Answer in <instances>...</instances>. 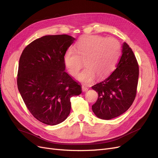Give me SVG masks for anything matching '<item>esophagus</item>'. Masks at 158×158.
Wrapping results in <instances>:
<instances>
[{
    "label": "esophagus",
    "mask_w": 158,
    "mask_h": 158,
    "mask_svg": "<svg viewBox=\"0 0 158 158\" xmlns=\"http://www.w3.org/2000/svg\"><path fill=\"white\" fill-rule=\"evenodd\" d=\"M81 89H82V91H87V90L89 89L88 87L87 86H85V85H82L81 86Z\"/></svg>",
    "instance_id": "esophagus-1"
}]
</instances>
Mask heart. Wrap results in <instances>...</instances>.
I'll return each instance as SVG.
<instances>
[{"instance_id":"1","label":"heart","mask_w":158,"mask_h":158,"mask_svg":"<svg viewBox=\"0 0 158 158\" xmlns=\"http://www.w3.org/2000/svg\"><path fill=\"white\" fill-rule=\"evenodd\" d=\"M122 53V45L115 38H106L100 35L81 37L65 52L64 61L67 69L76 77L85 60L86 67L77 77L84 83L108 77L115 69Z\"/></svg>"}]
</instances>
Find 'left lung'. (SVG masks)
<instances>
[{"label":"left lung","mask_w":158,"mask_h":158,"mask_svg":"<svg viewBox=\"0 0 158 158\" xmlns=\"http://www.w3.org/2000/svg\"><path fill=\"white\" fill-rule=\"evenodd\" d=\"M116 69L109 77L92 87L98 98L92 109L102 119H110L129 109L136 98L139 65L132 49L126 42Z\"/></svg>","instance_id":"1"}]
</instances>
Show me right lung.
Masks as SVG:
<instances>
[{
    "label": "right lung",
    "mask_w": 158,
    "mask_h": 158,
    "mask_svg": "<svg viewBox=\"0 0 158 158\" xmlns=\"http://www.w3.org/2000/svg\"><path fill=\"white\" fill-rule=\"evenodd\" d=\"M75 40L67 35H46L25 48L20 57L17 86L31 114L49 125L62 123L71 111L70 98L81 86L65 72L64 57Z\"/></svg>",
    "instance_id": "obj_1"
}]
</instances>
